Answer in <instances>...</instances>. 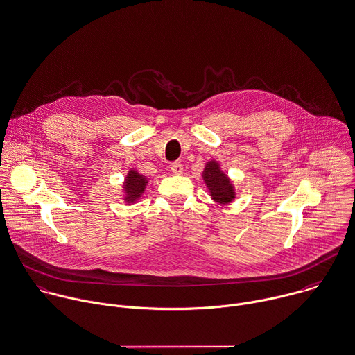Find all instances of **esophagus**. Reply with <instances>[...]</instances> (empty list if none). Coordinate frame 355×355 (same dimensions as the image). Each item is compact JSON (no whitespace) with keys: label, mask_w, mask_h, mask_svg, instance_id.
<instances>
[{"label":"esophagus","mask_w":355,"mask_h":355,"mask_svg":"<svg viewBox=\"0 0 355 355\" xmlns=\"http://www.w3.org/2000/svg\"><path fill=\"white\" fill-rule=\"evenodd\" d=\"M171 171L175 173V175H182L183 173V165L180 162H173L171 165Z\"/></svg>","instance_id":"esophagus-1"}]
</instances>
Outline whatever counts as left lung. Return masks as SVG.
I'll use <instances>...</instances> for the list:
<instances>
[{
    "mask_svg": "<svg viewBox=\"0 0 355 355\" xmlns=\"http://www.w3.org/2000/svg\"><path fill=\"white\" fill-rule=\"evenodd\" d=\"M202 178L215 201L220 204H229L234 200L236 193L230 179L220 171L218 162L209 161L202 172Z\"/></svg>",
    "mask_w": 355,
    "mask_h": 355,
    "instance_id": "obj_1",
    "label": "left lung"
}]
</instances>
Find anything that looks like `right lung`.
<instances>
[{
  "mask_svg": "<svg viewBox=\"0 0 355 355\" xmlns=\"http://www.w3.org/2000/svg\"><path fill=\"white\" fill-rule=\"evenodd\" d=\"M146 183H147V179L143 175H139L136 171H129V173L126 176V180H125V184H123V189H125V193H126L125 200L128 202L136 201L141 196V193L144 191Z\"/></svg>",
  "mask_w": 355,
  "mask_h": 355,
  "instance_id": "add662e5",
  "label": "right lung"
}]
</instances>
